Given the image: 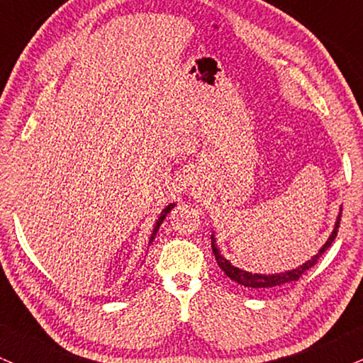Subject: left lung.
Returning <instances> with one entry per match:
<instances>
[{"instance_id": "8db88e82", "label": "left lung", "mask_w": 363, "mask_h": 363, "mask_svg": "<svg viewBox=\"0 0 363 363\" xmlns=\"http://www.w3.org/2000/svg\"><path fill=\"white\" fill-rule=\"evenodd\" d=\"M340 220H342V214L338 216V220H336L335 224V229L333 233H331V236L328 238V241L325 242V246H323L321 250H319L318 255H314L313 258L308 259V262L304 263V265H301L299 268H296V270H291V272H284V274H275V275H259V274H250V272H245V270H240L238 267L231 265V263L225 259L223 255L219 253V250H217V245H216V238L214 234L211 236L212 240V253H214L216 257V262L217 265L220 267V270L224 272L225 275L229 277V279L234 280V282L241 284L242 287H248V289H274V287H279V285H284V284H289V282H294V280H299L302 275L306 274V272L309 270V268H313L314 265L318 263V259L321 258V255L325 253V251L330 248L331 242L335 241L336 234H338V228H340Z\"/></svg>"}]
</instances>
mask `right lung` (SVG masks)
Returning <instances> with one entry per match:
<instances>
[{
  "mask_svg": "<svg viewBox=\"0 0 363 363\" xmlns=\"http://www.w3.org/2000/svg\"><path fill=\"white\" fill-rule=\"evenodd\" d=\"M173 207H174V206H173V203H172V206H168V207L164 208L163 212H161V216H160V219H157V223H156V225H155V231H152V234H151V240H149V242H152V240H155V238H156V233H157V229H160V225L163 224V220H164L166 214H168V212L172 211Z\"/></svg>",
  "mask_w": 363,
  "mask_h": 363,
  "instance_id": "obj_1",
  "label": "right lung"
}]
</instances>
